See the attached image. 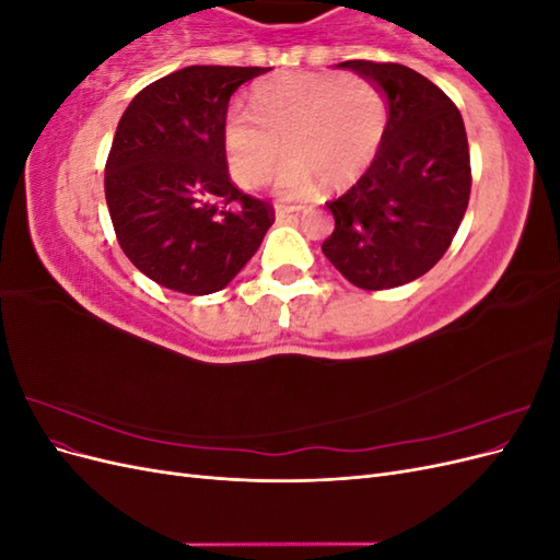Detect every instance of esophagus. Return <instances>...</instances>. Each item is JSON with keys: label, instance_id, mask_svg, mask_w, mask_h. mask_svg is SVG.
Masks as SVG:
<instances>
[{"label": "esophagus", "instance_id": "34e87169", "mask_svg": "<svg viewBox=\"0 0 560 560\" xmlns=\"http://www.w3.org/2000/svg\"><path fill=\"white\" fill-rule=\"evenodd\" d=\"M299 210H301V208H287V206H278V208H276V217H278V222H287V219H294V217L299 214Z\"/></svg>", "mask_w": 560, "mask_h": 560}]
</instances>
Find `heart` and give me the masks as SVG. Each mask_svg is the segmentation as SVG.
<instances>
[{
  "mask_svg": "<svg viewBox=\"0 0 560 560\" xmlns=\"http://www.w3.org/2000/svg\"><path fill=\"white\" fill-rule=\"evenodd\" d=\"M252 114L231 109L224 118V147L233 177L254 189L280 159L287 163L276 189L306 198L317 182L341 191L374 161L387 124V105L376 83L360 74L284 72L254 83Z\"/></svg>",
  "mask_w": 560,
  "mask_h": 560,
  "instance_id": "heart-1",
  "label": "heart"
}]
</instances>
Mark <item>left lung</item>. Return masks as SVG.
Here are the masks:
<instances>
[{
    "label": "left lung",
    "instance_id": "1",
    "mask_svg": "<svg viewBox=\"0 0 560 560\" xmlns=\"http://www.w3.org/2000/svg\"><path fill=\"white\" fill-rule=\"evenodd\" d=\"M336 67L376 83L387 124L369 171L327 202L336 229L322 252L360 290H393L425 276L460 229L471 189L465 124L451 97L411 67Z\"/></svg>",
    "mask_w": 560,
    "mask_h": 560
}]
</instances>
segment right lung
I'll return each mask as SVG.
<instances>
[{
    "mask_svg": "<svg viewBox=\"0 0 560 560\" xmlns=\"http://www.w3.org/2000/svg\"><path fill=\"white\" fill-rule=\"evenodd\" d=\"M266 67L191 65L149 83L118 121L105 167L116 238L147 278L173 292L224 290L259 249L273 208L229 177L231 95Z\"/></svg>",
    "mask_w": 560,
    "mask_h": 560,
    "instance_id": "right-lung-1",
    "label": "right lung"
}]
</instances>
